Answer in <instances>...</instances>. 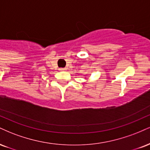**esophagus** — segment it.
<instances>
[{"mask_svg":"<svg viewBox=\"0 0 150 150\" xmlns=\"http://www.w3.org/2000/svg\"><path fill=\"white\" fill-rule=\"evenodd\" d=\"M66 70V68H59V70Z\"/></svg>","mask_w":150,"mask_h":150,"instance_id":"obj_1","label":"esophagus"}]
</instances>
